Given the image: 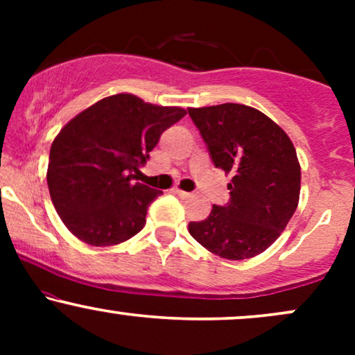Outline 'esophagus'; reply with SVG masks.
<instances>
[{
    "mask_svg": "<svg viewBox=\"0 0 355 355\" xmlns=\"http://www.w3.org/2000/svg\"><path fill=\"white\" fill-rule=\"evenodd\" d=\"M173 193L178 195V197H180V198H189V197H190L189 191H183V190H180V189H175Z\"/></svg>",
    "mask_w": 355,
    "mask_h": 355,
    "instance_id": "1",
    "label": "esophagus"
}]
</instances>
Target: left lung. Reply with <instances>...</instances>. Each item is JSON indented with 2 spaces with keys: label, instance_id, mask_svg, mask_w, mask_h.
I'll return each instance as SVG.
<instances>
[{
  "label": "left lung",
  "instance_id": "1",
  "mask_svg": "<svg viewBox=\"0 0 355 355\" xmlns=\"http://www.w3.org/2000/svg\"><path fill=\"white\" fill-rule=\"evenodd\" d=\"M217 168L232 173L230 200L211 207L189 232L211 254L243 260L279 239L299 205L300 165L294 145L275 121L239 103L189 108Z\"/></svg>",
  "mask_w": 355,
  "mask_h": 355
}]
</instances>
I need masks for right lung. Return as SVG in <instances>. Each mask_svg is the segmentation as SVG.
I'll use <instances>...</instances> for the list:
<instances>
[{
    "label": "right lung",
    "mask_w": 355,
    "mask_h": 355,
    "mask_svg": "<svg viewBox=\"0 0 355 355\" xmlns=\"http://www.w3.org/2000/svg\"><path fill=\"white\" fill-rule=\"evenodd\" d=\"M187 115L130 93L107 96L53 140L46 182L60 218L88 245H116L145 227L162 190L137 182L160 135Z\"/></svg>",
    "instance_id": "obj_1"
}]
</instances>
